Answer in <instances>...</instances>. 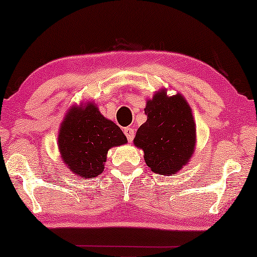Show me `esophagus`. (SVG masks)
I'll return each instance as SVG.
<instances>
[{"label":"esophagus","instance_id":"esophagus-1","mask_svg":"<svg viewBox=\"0 0 257 257\" xmlns=\"http://www.w3.org/2000/svg\"><path fill=\"white\" fill-rule=\"evenodd\" d=\"M124 133L126 136V138H127V140L130 143H132L133 138H135V131H133L132 127H125L124 128Z\"/></svg>","mask_w":257,"mask_h":257}]
</instances>
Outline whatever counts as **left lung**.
I'll list each match as a JSON object with an SVG mask.
<instances>
[{
	"instance_id": "1",
	"label": "left lung",
	"mask_w": 257,
	"mask_h": 257,
	"mask_svg": "<svg viewBox=\"0 0 257 257\" xmlns=\"http://www.w3.org/2000/svg\"><path fill=\"white\" fill-rule=\"evenodd\" d=\"M147 120L136 133L135 146L144 151L151 171L172 175L186 166L194 154L196 127L192 108L181 93L167 96L157 91L146 101Z\"/></svg>"
}]
</instances>
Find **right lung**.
Here are the masks:
<instances>
[{
	"mask_svg": "<svg viewBox=\"0 0 257 257\" xmlns=\"http://www.w3.org/2000/svg\"><path fill=\"white\" fill-rule=\"evenodd\" d=\"M126 143L120 127L105 118L93 101L72 105L58 132V151L63 163L83 179L103 173L108 150Z\"/></svg>",
	"mask_w": 257,
	"mask_h": 257,
	"instance_id": "add662e5",
	"label": "right lung"
}]
</instances>
